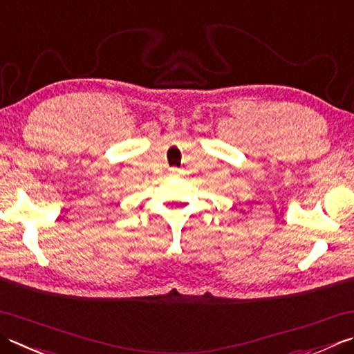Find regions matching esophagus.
I'll return each instance as SVG.
<instances>
[{
  "label": "esophagus",
  "instance_id": "obj_1",
  "mask_svg": "<svg viewBox=\"0 0 354 354\" xmlns=\"http://www.w3.org/2000/svg\"><path fill=\"white\" fill-rule=\"evenodd\" d=\"M178 171V169H171V173H176Z\"/></svg>",
  "mask_w": 354,
  "mask_h": 354
}]
</instances>
